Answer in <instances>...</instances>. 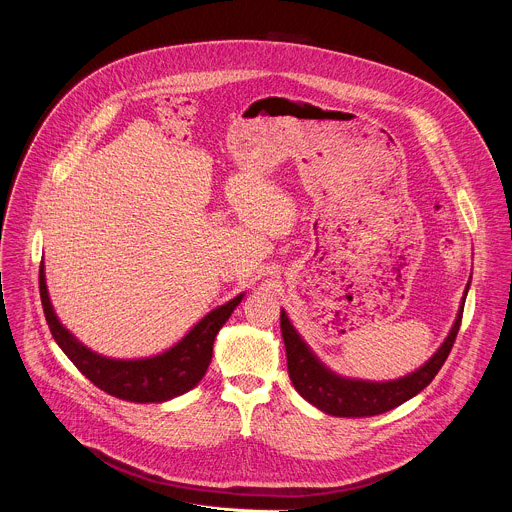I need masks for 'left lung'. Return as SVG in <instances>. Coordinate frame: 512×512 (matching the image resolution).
<instances>
[{"mask_svg":"<svg viewBox=\"0 0 512 512\" xmlns=\"http://www.w3.org/2000/svg\"><path fill=\"white\" fill-rule=\"evenodd\" d=\"M470 285V283H468ZM468 291V287H466ZM466 300V296H464ZM460 308L454 328L446 342L440 346L419 371L389 383H367V381H350L330 373L324 364L312 354L306 342L300 338L296 328L291 326L285 312L281 310V336L287 352V373L296 391L310 401L314 407L336 417H371L399 407L401 403L415 397L423 391L444 367V362L456 342L460 324Z\"/></svg>","mask_w":512,"mask_h":512,"instance_id":"left-lung-1","label":"left lung"}]
</instances>
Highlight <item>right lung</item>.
<instances>
[{"mask_svg":"<svg viewBox=\"0 0 512 512\" xmlns=\"http://www.w3.org/2000/svg\"><path fill=\"white\" fill-rule=\"evenodd\" d=\"M38 279L46 324L62 352L95 387L117 399L133 403H162L194 389L208 369L218 330L223 328L243 300L241 294L229 304L212 310L174 348L160 356L145 360H113L91 352L62 328L48 298L44 265H40Z\"/></svg>","mask_w":512,"mask_h":512,"instance_id":"add662e5","label":"right lung"}]
</instances>
